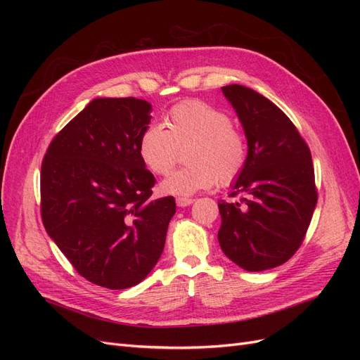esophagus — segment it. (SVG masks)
<instances>
[{
    "label": "esophagus",
    "instance_id": "esophagus-1",
    "mask_svg": "<svg viewBox=\"0 0 360 360\" xmlns=\"http://www.w3.org/2000/svg\"><path fill=\"white\" fill-rule=\"evenodd\" d=\"M176 202H177L179 207H186V205H191L193 202V200L192 198H186V197H179L176 200Z\"/></svg>",
    "mask_w": 360,
    "mask_h": 360
}]
</instances>
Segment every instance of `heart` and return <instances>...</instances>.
<instances>
[{"mask_svg":"<svg viewBox=\"0 0 360 360\" xmlns=\"http://www.w3.org/2000/svg\"><path fill=\"white\" fill-rule=\"evenodd\" d=\"M165 124H148L138 141L144 165L158 176L168 174L186 147L188 165L174 171L162 181L169 195H192L202 189L230 186L242 176L249 159V143L231 117L198 99L181 101L165 114Z\"/></svg>","mask_w":360,"mask_h":360,"instance_id":"heart-1","label":"heart"}]
</instances>
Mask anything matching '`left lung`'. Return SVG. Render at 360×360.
Here are the masks:
<instances>
[{
	"label": "left lung",
	"mask_w": 360,
	"mask_h": 360,
	"mask_svg": "<svg viewBox=\"0 0 360 360\" xmlns=\"http://www.w3.org/2000/svg\"><path fill=\"white\" fill-rule=\"evenodd\" d=\"M245 129L249 159L230 197L221 201V249L248 271L274 269L300 248L317 204L311 150L297 127L264 96L222 86Z\"/></svg>",
	"instance_id": "1"
}]
</instances>
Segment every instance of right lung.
<instances>
[{"label": "right lung", "mask_w": 360, "mask_h": 360, "mask_svg": "<svg viewBox=\"0 0 360 360\" xmlns=\"http://www.w3.org/2000/svg\"><path fill=\"white\" fill-rule=\"evenodd\" d=\"M150 112L135 97L94 99L41 162L46 233L82 278L105 288H130L150 274L176 213L174 197L151 200L156 180L138 153Z\"/></svg>", "instance_id": "right-lung-1"}]
</instances>
